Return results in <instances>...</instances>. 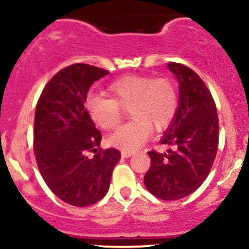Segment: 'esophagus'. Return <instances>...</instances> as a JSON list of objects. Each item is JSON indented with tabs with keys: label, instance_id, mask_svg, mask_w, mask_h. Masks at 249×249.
I'll use <instances>...</instances> for the list:
<instances>
[{
	"label": "esophagus",
	"instance_id": "esophagus-1",
	"mask_svg": "<svg viewBox=\"0 0 249 249\" xmlns=\"http://www.w3.org/2000/svg\"><path fill=\"white\" fill-rule=\"evenodd\" d=\"M132 155H135V153H130V152H122V157H123V158H131Z\"/></svg>",
	"mask_w": 249,
	"mask_h": 249
}]
</instances>
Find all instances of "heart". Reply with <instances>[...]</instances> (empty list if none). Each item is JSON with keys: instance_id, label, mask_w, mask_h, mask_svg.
<instances>
[{"instance_id": "b5f03b06", "label": "heart", "mask_w": 249, "mask_h": 249, "mask_svg": "<svg viewBox=\"0 0 249 249\" xmlns=\"http://www.w3.org/2000/svg\"><path fill=\"white\" fill-rule=\"evenodd\" d=\"M110 99L90 95L85 101L88 115L96 126L110 131L122 120L120 108H129L131 123L118 129L109 143L123 152H136L152 134L169 126L178 108L175 84L166 77L124 76L107 87Z\"/></svg>"}]
</instances>
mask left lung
<instances>
[{
    "instance_id": "8db88e82",
    "label": "left lung",
    "mask_w": 249,
    "mask_h": 249,
    "mask_svg": "<svg viewBox=\"0 0 249 249\" xmlns=\"http://www.w3.org/2000/svg\"><path fill=\"white\" fill-rule=\"evenodd\" d=\"M179 85L178 108L160 140L172 147L148 152L152 164L144 175L148 192L159 199L179 200L194 193L211 171L218 149V115L212 95L189 67L170 62Z\"/></svg>"
}]
</instances>
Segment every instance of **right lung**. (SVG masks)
I'll return each instance as SVG.
<instances>
[{"mask_svg": "<svg viewBox=\"0 0 249 249\" xmlns=\"http://www.w3.org/2000/svg\"><path fill=\"white\" fill-rule=\"evenodd\" d=\"M109 72L74 64L48 82L36 107L34 148L37 165L49 189L62 201L78 207L94 205L107 194L120 152L97 150L101 132L85 109L92 83Z\"/></svg>", "mask_w": 249, "mask_h": 249, "instance_id": "obj_1", "label": "right lung"}]
</instances>
